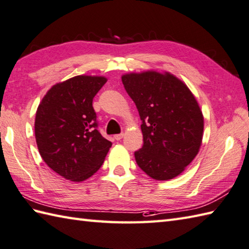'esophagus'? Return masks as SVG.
<instances>
[{"instance_id": "esophagus-1", "label": "esophagus", "mask_w": 249, "mask_h": 249, "mask_svg": "<svg viewBox=\"0 0 249 249\" xmlns=\"http://www.w3.org/2000/svg\"><path fill=\"white\" fill-rule=\"evenodd\" d=\"M124 133H119V134H116V135L114 136V138H115V140H116V141H120L121 139L124 138Z\"/></svg>"}]
</instances>
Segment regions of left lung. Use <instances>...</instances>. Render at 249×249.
<instances>
[{
  "label": "left lung",
  "instance_id": "left-lung-1",
  "mask_svg": "<svg viewBox=\"0 0 249 249\" xmlns=\"http://www.w3.org/2000/svg\"><path fill=\"white\" fill-rule=\"evenodd\" d=\"M138 107L143 147L136 163L156 180H169L185 171L200 150L204 117L187 85L169 72L146 71L121 76Z\"/></svg>",
  "mask_w": 249,
  "mask_h": 249
}]
</instances>
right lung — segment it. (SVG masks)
I'll use <instances>...</instances> for the list:
<instances>
[{
    "instance_id": "add662e5",
    "label": "right lung",
    "mask_w": 249,
    "mask_h": 249,
    "mask_svg": "<svg viewBox=\"0 0 249 249\" xmlns=\"http://www.w3.org/2000/svg\"><path fill=\"white\" fill-rule=\"evenodd\" d=\"M106 82L104 76H75L53 85L38 105L34 129L39 155L65 179L89 178L111 147L98 130L92 106Z\"/></svg>"
}]
</instances>
